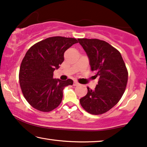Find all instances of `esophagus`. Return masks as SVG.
I'll list each match as a JSON object with an SVG mask.
<instances>
[{"label":"esophagus","mask_w":147,"mask_h":147,"mask_svg":"<svg viewBox=\"0 0 147 147\" xmlns=\"http://www.w3.org/2000/svg\"><path fill=\"white\" fill-rule=\"evenodd\" d=\"M80 84L78 83L77 81H74V83H73V85L74 86H78V85H79Z\"/></svg>","instance_id":"obj_1"}]
</instances>
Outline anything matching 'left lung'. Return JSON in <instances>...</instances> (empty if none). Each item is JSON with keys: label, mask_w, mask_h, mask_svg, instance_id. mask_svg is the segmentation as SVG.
I'll list each match as a JSON object with an SVG mask.
<instances>
[{"label": "left lung", "mask_w": 147, "mask_h": 147, "mask_svg": "<svg viewBox=\"0 0 147 147\" xmlns=\"http://www.w3.org/2000/svg\"><path fill=\"white\" fill-rule=\"evenodd\" d=\"M78 41L89 58L91 70L99 77L95 89L87 87L80 103L88 113L102 114L120 101L126 87L128 71L120 52L107 42L86 38Z\"/></svg>", "instance_id": "obj_1"}]
</instances>
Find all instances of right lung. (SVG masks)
Segmentation results:
<instances>
[{
    "label": "right lung",
    "mask_w": 147,
    "mask_h": 147,
    "mask_svg": "<svg viewBox=\"0 0 147 147\" xmlns=\"http://www.w3.org/2000/svg\"><path fill=\"white\" fill-rule=\"evenodd\" d=\"M77 40L61 36L40 41L27 50L19 70V83L27 102L39 111L48 112L61 103L63 90L73 81L53 79V72L63 62L65 51Z\"/></svg>",
    "instance_id": "right-lung-1"
}]
</instances>
